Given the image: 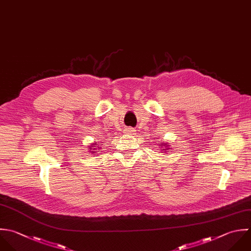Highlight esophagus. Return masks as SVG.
Wrapping results in <instances>:
<instances>
[{
  "label": "esophagus",
  "mask_w": 251,
  "mask_h": 251,
  "mask_svg": "<svg viewBox=\"0 0 251 251\" xmlns=\"http://www.w3.org/2000/svg\"><path fill=\"white\" fill-rule=\"evenodd\" d=\"M126 131H127V133H132V132H134V130H133L132 128H128Z\"/></svg>",
  "instance_id": "obj_1"
}]
</instances>
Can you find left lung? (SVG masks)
Returning a JSON list of instances; mask_svg holds the SVG:
<instances>
[{
  "mask_svg": "<svg viewBox=\"0 0 251 251\" xmlns=\"http://www.w3.org/2000/svg\"><path fill=\"white\" fill-rule=\"evenodd\" d=\"M165 144H164V146ZM167 146H168V145H167V146H165V148H167ZM166 150H169V149H168V148H167V149H166Z\"/></svg>",
  "mask_w": 251,
  "mask_h": 251,
  "instance_id": "1",
  "label": "left lung"
}]
</instances>
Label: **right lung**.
Wrapping results in <instances>:
<instances>
[{"label": "right lung", "mask_w": 251, "mask_h": 251, "mask_svg": "<svg viewBox=\"0 0 251 251\" xmlns=\"http://www.w3.org/2000/svg\"><path fill=\"white\" fill-rule=\"evenodd\" d=\"M92 146H94V147H96V146H97V145H96V144H93V145H92ZM91 149H92V147H91V148H90V150H91ZM96 149H97V148H94V150H96ZM92 152H93V153H94V152H95V151H92Z\"/></svg>", "instance_id": "right-lung-1"}]
</instances>
